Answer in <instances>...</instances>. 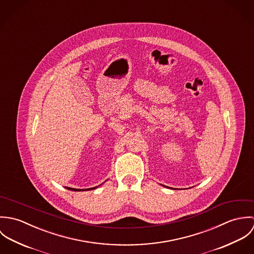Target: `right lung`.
Here are the masks:
<instances>
[{
    "label": "right lung",
    "mask_w": 254,
    "mask_h": 254,
    "mask_svg": "<svg viewBox=\"0 0 254 254\" xmlns=\"http://www.w3.org/2000/svg\"><path fill=\"white\" fill-rule=\"evenodd\" d=\"M98 187H95V188H90V189H87V190H81V189H73V188H67L66 187V189L67 190H75V191H80V190H95V189H97Z\"/></svg>",
    "instance_id": "add662e5"
}]
</instances>
